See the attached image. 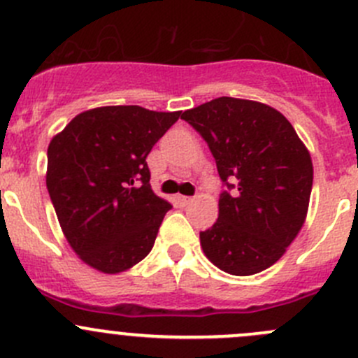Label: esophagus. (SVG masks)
Returning a JSON list of instances; mask_svg holds the SVG:
<instances>
[{
  "label": "esophagus",
  "instance_id": "34e87169",
  "mask_svg": "<svg viewBox=\"0 0 358 358\" xmlns=\"http://www.w3.org/2000/svg\"><path fill=\"white\" fill-rule=\"evenodd\" d=\"M176 200H178L180 205H184V207H186V205H189L191 201H193V198H191V196H182V194H178V196H176Z\"/></svg>",
  "mask_w": 358,
  "mask_h": 358
}]
</instances>
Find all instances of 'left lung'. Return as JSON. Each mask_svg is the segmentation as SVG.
Listing matches in <instances>:
<instances>
[{
  "instance_id": "8db88e82",
  "label": "left lung",
  "mask_w": 358,
  "mask_h": 358,
  "mask_svg": "<svg viewBox=\"0 0 358 358\" xmlns=\"http://www.w3.org/2000/svg\"><path fill=\"white\" fill-rule=\"evenodd\" d=\"M180 118L208 144L222 182L236 187L221 194L217 221L200 233L203 254L236 277L266 270L306 221L313 184L310 151L289 120L263 102L217 97Z\"/></svg>"
}]
</instances>
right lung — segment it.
<instances>
[{
	"label": "right lung",
	"instance_id": "obj_1",
	"mask_svg": "<svg viewBox=\"0 0 358 358\" xmlns=\"http://www.w3.org/2000/svg\"><path fill=\"white\" fill-rule=\"evenodd\" d=\"M180 111L102 106L48 144L47 187L76 256L101 273L130 270L153 249L172 205L150 186L146 158Z\"/></svg>",
	"mask_w": 358,
	"mask_h": 358
}]
</instances>
